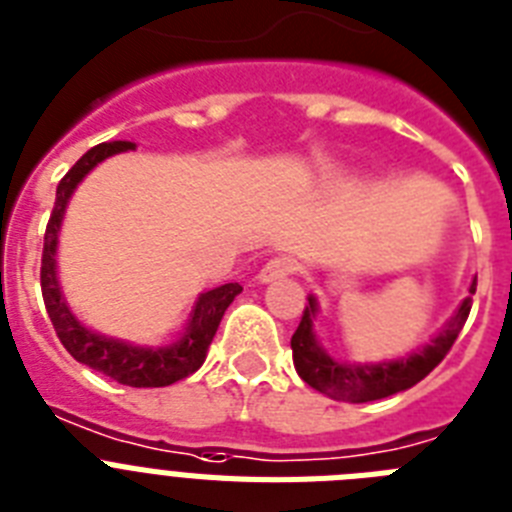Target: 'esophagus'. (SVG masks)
Listing matches in <instances>:
<instances>
[{
	"label": "esophagus",
	"instance_id": "34e87169",
	"mask_svg": "<svg viewBox=\"0 0 512 512\" xmlns=\"http://www.w3.org/2000/svg\"><path fill=\"white\" fill-rule=\"evenodd\" d=\"M296 270H299V263H296L294 257L291 255H278L273 257V260H268V263L263 265V270H260V281L263 283H270V281H278V278H286V276H294Z\"/></svg>",
	"mask_w": 512,
	"mask_h": 512
}]
</instances>
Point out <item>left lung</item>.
Wrapping results in <instances>:
<instances>
[{
  "instance_id": "left-lung-1",
  "label": "left lung",
  "mask_w": 512,
  "mask_h": 512,
  "mask_svg": "<svg viewBox=\"0 0 512 512\" xmlns=\"http://www.w3.org/2000/svg\"><path fill=\"white\" fill-rule=\"evenodd\" d=\"M476 291V278L468 286V294ZM309 307H304L302 322L291 336V351H294V367L309 388L336 398V401L349 403H367L380 401L388 395L401 393V390L414 388L416 382L437 367L455 343L461 333L463 322L471 312V296H466L458 309L453 312L445 325L440 328L435 338L416 351L390 362L362 364V362H338L336 356H330L328 349L317 341L315 320H317V299L307 296Z\"/></svg>"
}]
</instances>
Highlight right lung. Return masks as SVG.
I'll return each mask as SVG.
<instances>
[{"label":"right lung","mask_w":512,"mask_h":512,"mask_svg":"<svg viewBox=\"0 0 512 512\" xmlns=\"http://www.w3.org/2000/svg\"><path fill=\"white\" fill-rule=\"evenodd\" d=\"M127 150H135V143L114 140V143L96 145L59 182L57 203L51 210L44 236L41 291H44L46 312H49L59 341H62L64 349L75 356L77 362L96 369V372L111 377V380L122 382V385H130V388H166V385H174L176 380H184V377H190L192 372L203 367L210 341H213L218 325H221L223 312L229 309V304L242 291V286L239 283H223V286H216V289L197 296L190 320H187V328L169 346H135L130 341H122V338L96 333V330H90L88 325L77 320L67 299H64L57 273L59 231H62L64 213H67V205H70V197L75 195L77 184L83 182L98 163L106 161L109 156H117V153H127Z\"/></svg>","instance_id":"right-lung-1"}]
</instances>
